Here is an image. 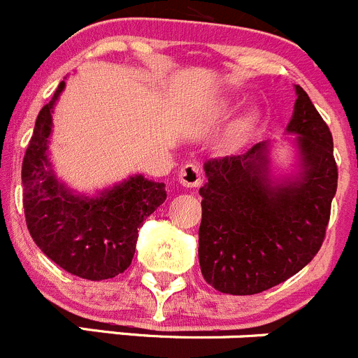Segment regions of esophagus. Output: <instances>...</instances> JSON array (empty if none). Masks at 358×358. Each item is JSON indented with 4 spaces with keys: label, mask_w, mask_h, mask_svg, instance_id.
<instances>
[{
    "label": "esophagus",
    "mask_w": 358,
    "mask_h": 358,
    "mask_svg": "<svg viewBox=\"0 0 358 358\" xmlns=\"http://www.w3.org/2000/svg\"><path fill=\"white\" fill-rule=\"evenodd\" d=\"M178 182L182 183L183 187H187V189H196V187L201 185V168L199 164H196V162H189V164L183 166L182 169H180V175H178Z\"/></svg>",
    "instance_id": "esophagus-1"
}]
</instances>
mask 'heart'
<instances>
[{"label":"heart","mask_w":358,"mask_h":358,"mask_svg":"<svg viewBox=\"0 0 358 358\" xmlns=\"http://www.w3.org/2000/svg\"><path fill=\"white\" fill-rule=\"evenodd\" d=\"M248 127H250V119H248V117H245V119L238 120V122H236V126H234V129H232V133H231V140L232 141H239V140H241V138L246 134V131H248Z\"/></svg>","instance_id":"1"}]
</instances>
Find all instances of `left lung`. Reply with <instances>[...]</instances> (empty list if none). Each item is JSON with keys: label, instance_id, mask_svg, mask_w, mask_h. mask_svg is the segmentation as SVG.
Instances as JSON below:
<instances>
[{"label": "left lung", "instance_id": "8db88e82", "mask_svg": "<svg viewBox=\"0 0 358 358\" xmlns=\"http://www.w3.org/2000/svg\"><path fill=\"white\" fill-rule=\"evenodd\" d=\"M294 89L285 133L296 138L285 141L296 161L289 173L273 171L271 141L204 162L199 264L222 294L252 296L285 282L311 262L325 238L338 189L332 134L303 87Z\"/></svg>", "mask_w": 358, "mask_h": 358}]
</instances>
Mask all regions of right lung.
<instances>
[{
	"instance_id": "obj_1",
	"label": "right lung",
	"mask_w": 358,
	"mask_h": 358,
	"mask_svg": "<svg viewBox=\"0 0 358 358\" xmlns=\"http://www.w3.org/2000/svg\"><path fill=\"white\" fill-rule=\"evenodd\" d=\"M64 80L38 113L22 161L24 213L38 248L80 278L108 280L131 266L138 229L166 201V185L131 175L94 196L80 194L52 168V113Z\"/></svg>"
}]
</instances>
